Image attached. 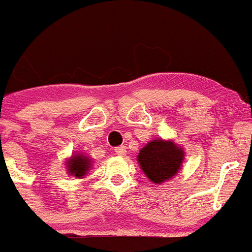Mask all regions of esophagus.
<instances>
[{"label": "esophagus", "mask_w": 252, "mask_h": 252, "mask_svg": "<svg viewBox=\"0 0 252 252\" xmlns=\"http://www.w3.org/2000/svg\"><path fill=\"white\" fill-rule=\"evenodd\" d=\"M117 155H120V156H124L126 154V145H120V147H117L116 150H115Z\"/></svg>", "instance_id": "34e87169"}]
</instances>
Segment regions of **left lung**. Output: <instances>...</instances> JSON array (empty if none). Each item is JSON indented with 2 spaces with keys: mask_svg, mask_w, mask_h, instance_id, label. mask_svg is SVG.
I'll use <instances>...</instances> for the list:
<instances>
[{
  "mask_svg": "<svg viewBox=\"0 0 252 252\" xmlns=\"http://www.w3.org/2000/svg\"><path fill=\"white\" fill-rule=\"evenodd\" d=\"M184 151L172 140L155 139L141 148L137 155L140 168L152 183L161 184L180 171Z\"/></svg>",
  "mask_w": 252,
  "mask_h": 252,
  "instance_id": "left-lung-1",
  "label": "left lung"
}]
</instances>
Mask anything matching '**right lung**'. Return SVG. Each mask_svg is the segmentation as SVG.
<instances>
[{
    "label": "right lung",
    "instance_id": "add662e5",
    "mask_svg": "<svg viewBox=\"0 0 252 252\" xmlns=\"http://www.w3.org/2000/svg\"><path fill=\"white\" fill-rule=\"evenodd\" d=\"M91 163H92V160L89 159L88 156H85V155H73V156H70V159L66 161L68 173L79 179L84 178V175L88 172L89 168H91Z\"/></svg>",
    "mask_w": 252,
    "mask_h": 252
}]
</instances>
